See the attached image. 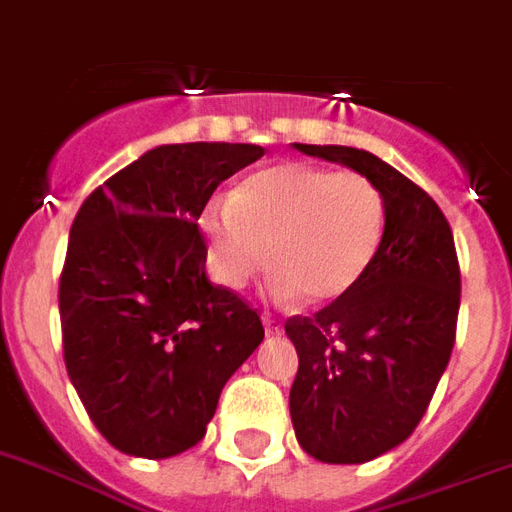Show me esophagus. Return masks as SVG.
<instances>
[{
  "label": "esophagus",
  "instance_id": "34e87169",
  "mask_svg": "<svg viewBox=\"0 0 512 512\" xmlns=\"http://www.w3.org/2000/svg\"><path fill=\"white\" fill-rule=\"evenodd\" d=\"M261 321H264V329H267V334H283V321H278V318H272V315H261Z\"/></svg>",
  "mask_w": 512,
  "mask_h": 512
}]
</instances>
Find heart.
Returning a JSON list of instances; mask_svg holds the SVG:
<instances>
[{
  "label": "heart",
  "mask_w": 512,
  "mask_h": 512,
  "mask_svg": "<svg viewBox=\"0 0 512 512\" xmlns=\"http://www.w3.org/2000/svg\"><path fill=\"white\" fill-rule=\"evenodd\" d=\"M386 229L380 188L361 172L280 161L253 172L229 199L199 210L210 275L240 291L280 270L278 297L324 307L348 297L370 272Z\"/></svg>",
  "instance_id": "obj_1"
}]
</instances>
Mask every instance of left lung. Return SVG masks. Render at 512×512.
Returning a JSON list of instances; mask_svg holds the SVG:
<instances>
[{
	"label": "left lung",
	"instance_id": "1",
	"mask_svg": "<svg viewBox=\"0 0 512 512\" xmlns=\"http://www.w3.org/2000/svg\"><path fill=\"white\" fill-rule=\"evenodd\" d=\"M380 188L386 229L370 272L313 318L286 321L299 370L288 394L302 451L326 464H364L413 434L456 340L461 275L453 232L424 188L370 151L302 145Z\"/></svg>",
	"mask_w": 512,
	"mask_h": 512
}]
</instances>
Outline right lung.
<instances>
[{
	"label": "right lung",
	"mask_w": 512,
	"mask_h": 512,
	"mask_svg": "<svg viewBox=\"0 0 512 512\" xmlns=\"http://www.w3.org/2000/svg\"><path fill=\"white\" fill-rule=\"evenodd\" d=\"M264 156L248 142L159 145L80 205L59 283L72 386L107 443L140 459L197 445L221 388L264 340L259 313L205 275L199 210Z\"/></svg>",
	"instance_id": "add662e5"
}]
</instances>
